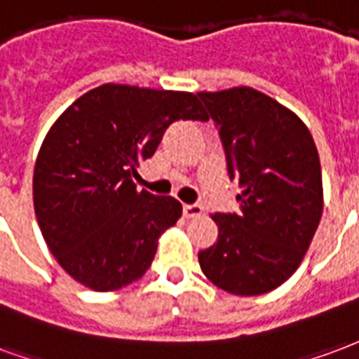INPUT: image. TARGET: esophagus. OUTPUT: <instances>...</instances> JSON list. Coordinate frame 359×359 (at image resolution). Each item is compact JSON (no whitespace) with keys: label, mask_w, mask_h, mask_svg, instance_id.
Returning <instances> with one entry per match:
<instances>
[{"label":"esophagus","mask_w":359,"mask_h":359,"mask_svg":"<svg viewBox=\"0 0 359 359\" xmlns=\"http://www.w3.org/2000/svg\"><path fill=\"white\" fill-rule=\"evenodd\" d=\"M203 214V206L193 203V205H183V216L185 218H198Z\"/></svg>","instance_id":"esophagus-1"}]
</instances>
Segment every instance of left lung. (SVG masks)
Segmentation results:
<instances>
[{
    "instance_id": "obj_1",
    "label": "left lung",
    "mask_w": 359,
    "mask_h": 359,
    "mask_svg": "<svg viewBox=\"0 0 359 359\" xmlns=\"http://www.w3.org/2000/svg\"><path fill=\"white\" fill-rule=\"evenodd\" d=\"M218 128L227 172L239 180V214L218 212V241L198 252L218 289L256 297L277 289L302 262L323 212L312 133L294 112L252 88L198 93Z\"/></svg>"
}]
</instances>
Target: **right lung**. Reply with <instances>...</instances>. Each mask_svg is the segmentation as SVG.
<instances>
[{"label":"right lung","mask_w":359,"mask_h":359,"mask_svg":"<svg viewBox=\"0 0 359 359\" xmlns=\"http://www.w3.org/2000/svg\"><path fill=\"white\" fill-rule=\"evenodd\" d=\"M176 120L208 116L193 93L104 83L47 132L34 166V210L51 255L78 283L107 292L151 268L182 205L137 191L133 177Z\"/></svg>","instance_id":"1"}]
</instances>
